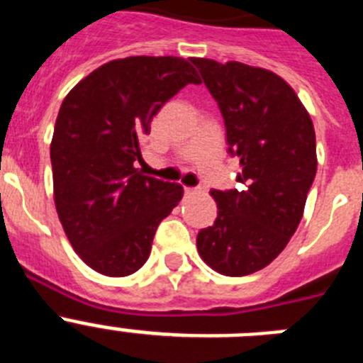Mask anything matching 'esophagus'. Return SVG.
Instances as JSON below:
<instances>
[{
	"label": "esophagus",
	"instance_id": "obj_1",
	"mask_svg": "<svg viewBox=\"0 0 363 363\" xmlns=\"http://www.w3.org/2000/svg\"><path fill=\"white\" fill-rule=\"evenodd\" d=\"M192 194H198V189L185 187V196H192Z\"/></svg>",
	"mask_w": 363,
	"mask_h": 363
}]
</instances>
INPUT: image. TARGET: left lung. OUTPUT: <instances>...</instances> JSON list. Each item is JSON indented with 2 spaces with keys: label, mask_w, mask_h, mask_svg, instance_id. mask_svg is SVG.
<instances>
[{
  "label": "left lung",
  "mask_w": 363,
  "mask_h": 363,
  "mask_svg": "<svg viewBox=\"0 0 363 363\" xmlns=\"http://www.w3.org/2000/svg\"><path fill=\"white\" fill-rule=\"evenodd\" d=\"M191 62L218 101L243 184L242 191H211L218 216L198 233V252L220 274L245 277L284 251L303 216L318 165L313 121L293 86L271 70Z\"/></svg>",
  "instance_id": "1"
}]
</instances>
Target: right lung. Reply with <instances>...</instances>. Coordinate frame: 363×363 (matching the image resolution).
<instances>
[{
  "label": "right lung",
  "mask_w": 363,
  "mask_h": 363,
  "mask_svg": "<svg viewBox=\"0 0 363 363\" xmlns=\"http://www.w3.org/2000/svg\"><path fill=\"white\" fill-rule=\"evenodd\" d=\"M196 69L174 56H130L92 70L63 99L50 143L54 203L70 245L105 277H129L150 255L184 187L143 176L142 140Z\"/></svg>",
  "instance_id": "1"
}]
</instances>
